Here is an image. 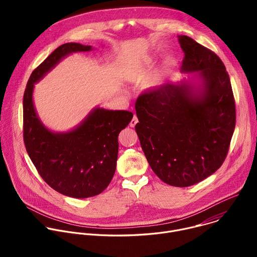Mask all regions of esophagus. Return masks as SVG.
<instances>
[{
	"label": "esophagus",
	"mask_w": 257,
	"mask_h": 257,
	"mask_svg": "<svg viewBox=\"0 0 257 257\" xmlns=\"http://www.w3.org/2000/svg\"><path fill=\"white\" fill-rule=\"evenodd\" d=\"M137 123H138V119H137V117L134 115V117L132 118V120H131V122H130V126H131V127H134Z\"/></svg>",
	"instance_id": "1"
}]
</instances>
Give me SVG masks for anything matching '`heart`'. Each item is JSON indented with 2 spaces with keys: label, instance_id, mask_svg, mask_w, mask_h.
<instances>
[{
  "label": "heart",
  "instance_id": "1",
  "mask_svg": "<svg viewBox=\"0 0 257 257\" xmlns=\"http://www.w3.org/2000/svg\"><path fill=\"white\" fill-rule=\"evenodd\" d=\"M146 74V71L144 69L143 66H137L134 67L133 69H131L128 73H127V78L130 80H140L142 79ZM164 78V72L163 71H157L156 73H154L153 75H151L150 77H148L144 81V87L145 88H152V87H156L157 85L161 84L162 80Z\"/></svg>",
  "mask_w": 257,
  "mask_h": 257
}]
</instances>
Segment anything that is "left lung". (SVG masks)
<instances>
[{
  "label": "left lung",
  "mask_w": 257,
  "mask_h": 257,
  "mask_svg": "<svg viewBox=\"0 0 257 257\" xmlns=\"http://www.w3.org/2000/svg\"><path fill=\"white\" fill-rule=\"evenodd\" d=\"M178 41L185 54L181 72L193 76L140 94L135 130L155 174L171 186L187 187L224 163L236 108L222 60L187 35H179Z\"/></svg>",
  "instance_id": "left-lung-1"
}]
</instances>
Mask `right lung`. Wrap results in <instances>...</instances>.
<instances>
[{"label": "right lung", "instance_id": "obj_1", "mask_svg": "<svg viewBox=\"0 0 257 257\" xmlns=\"http://www.w3.org/2000/svg\"><path fill=\"white\" fill-rule=\"evenodd\" d=\"M91 50V46L76 43L57 48L33 70L23 95V138L27 154L49 186L73 198L95 196L107 187L116 171L118 135L128 126L133 114L95 107L74 129L53 132L36 114L32 93L34 83L63 58Z\"/></svg>", "mask_w": 257, "mask_h": 257}]
</instances>
